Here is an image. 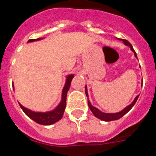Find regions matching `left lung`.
Segmentation results:
<instances>
[{
	"mask_svg": "<svg viewBox=\"0 0 156 156\" xmlns=\"http://www.w3.org/2000/svg\"><path fill=\"white\" fill-rule=\"evenodd\" d=\"M118 40H119V41H122L125 45H126V46L129 47V48H130V50H131L133 52V54H134L135 57L137 58V54H136L135 51L133 50V47H132V45L130 44V43H129V41H126V40L119 39V38H118ZM85 94H86L87 97V98H88L87 87V85H86V86H85ZM138 97H139V95H137V97H136L134 98V100L133 101V102H132L131 104L126 106V108H123V109H122V111L119 112H115V113H105V112H103L100 111V110H99L98 108H96V107H94V106L92 105L91 103H90V100H89V98H88V100H87L88 106H89V108H90V111H91L92 112H93V114H94V115L95 117H97V118H98V119H101V120L106 121V122H109V121L117 120V119H120L121 117H122V116H123V115H125V114L127 113L128 112H129V110H130L132 108H133V106L135 105V103H136V101H137V98H138Z\"/></svg>",
	"mask_w": 156,
	"mask_h": 156,
	"instance_id": "left-lung-1",
	"label": "left lung"
}]
</instances>
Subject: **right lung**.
<instances>
[{"instance_id": "1", "label": "right lung", "mask_w": 156, "mask_h": 156, "mask_svg": "<svg viewBox=\"0 0 156 156\" xmlns=\"http://www.w3.org/2000/svg\"><path fill=\"white\" fill-rule=\"evenodd\" d=\"M42 39H44V38L31 39L29 40L27 43L38 41ZM73 77V74H69V75L66 76V83H65V86L62 89V92L61 101L58 105L57 107L55 108H54L53 110H51V111L44 112H34L24 107L20 103H19V105H20L23 111L24 112L25 114L27 116L30 117V119L35 121L37 123H39V124L48 126V125H51L53 123H55L56 122L60 120L63 116L65 108L66 107V97H67V93H68L69 90L70 85H71V81ZM12 86L14 87V84H12Z\"/></svg>"}]
</instances>
